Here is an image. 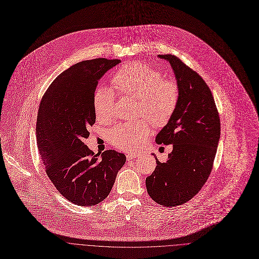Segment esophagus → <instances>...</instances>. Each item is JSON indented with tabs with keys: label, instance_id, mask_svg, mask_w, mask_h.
Listing matches in <instances>:
<instances>
[{
	"label": "esophagus",
	"instance_id": "1",
	"mask_svg": "<svg viewBox=\"0 0 259 259\" xmlns=\"http://www.w3.org/2000/svg\"><path fill=\"white\" fill-rule=\"evenodd\" d=\"M137 157H139V154H136V153H130V154L126 155V159L127 160H133V159H135Z\"/></svg>",
	"mask_w": 259,
	"mask_h": 259
}]
</instances>
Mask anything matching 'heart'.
Here are the masks:
<instances>
[{"label":"heart","mask_w":259,"mask_h":259,"mask_svg":"<svg viewBox=\"0 0 259 259\" xmlns=\"http://www.w3.org/2000/svg\"><path fill=\"white\" fill-rule=\"evenodd\" d=\"M113 82L120 95L137 99V115L147 117L155 125L166 124L177 109L179 84L172 79H163L160 72L143 62L134 61L121 66L115 72ZM93 107L99 120H110L114 114L111 91L98 89L93 97ZM151 134L150 122L139 119L116 124L109 132V137L116 148L135 151L145 144Z\"/></svg>","instance_id":"b5f03b06"}]
</instances>
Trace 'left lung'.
Wrapping results in <instances>:
<instances>
[{
    "mask_svg": "<svg viewBox=\"0 0 259 259\" xmlns=\"http://www.w3.org/2000/svg\"><path fill=\"white\" fill-rule=\"evenodd\" d=\"M177 77L180 99L168 123L156 137L157 144H172L168 159L146 179L149 196L165 207L185 204L208 180L221 137V119L212 93L204 79L179 57L167 54Z\"/></svg>",
    "mask_w": 259,
    "mask_h": 259,
    "instance_id": "left-lung-1",
    "label": "left lung"
}]
</instances>
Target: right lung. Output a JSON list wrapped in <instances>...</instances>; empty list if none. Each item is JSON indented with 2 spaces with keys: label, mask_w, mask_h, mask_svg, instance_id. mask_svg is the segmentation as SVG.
<instances>
[{
  "label": "right lung",
  "mask_w": 259,
  "mask_h": 259,
  "mask_svg": "<svg viewBox=\"0 0 259 259\" xmlns=\"http://www.w3.org/2000/svg\"><path fill=\"white\" fill-rule=\"evenodd\" d=\"M118 59L78 62L59 74L44 94L36 119V145L46 172L68 201L93 206L109 195L126 157L114 150L99 155L84 139L96 121L93 97L98 80Z\"/></svg>",
  "instance_id": "obj_1"
}]
</instances>
